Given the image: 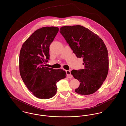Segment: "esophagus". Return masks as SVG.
Returning <instances> with one entry per match:
<instances>
[{
	"mask_svg": "<svg viewBox=\"0 0 126 126\" xmlns=\"http://www.w3.org/2000/svg\"><path fill=\"white\" fill-rule=\"evenodd\" d=\"M66 77L68 78H72V75L71 74L70 71L69 70H66Z\"/></svg>",
	"mask_w": 126,
	"mask_h": 126,
	"instance_id": "34e87169",
	"label": "esophagus"
}]
</instances>
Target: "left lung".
<instances>
[{"instance_id":"8db88e82","label":"left lung","mask_w":126,"mask_h":126,"mask_svg":"<svg viewBox=\"0 0 126 126\" xmlns=\"http://www.w3.org/2000/svg\"><path fill=\"white\" fill-rule=\"evenodd\" d=\"M61 34L78 58H82L84 68L72 70L71 74L80 85L75 92L81 95L96 92L107 78L109 57L106 45L96 34L83 26H64Z\"/></svg>"}]
</instances>
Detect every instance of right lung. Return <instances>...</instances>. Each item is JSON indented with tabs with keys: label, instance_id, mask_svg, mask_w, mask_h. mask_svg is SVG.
<instances>
[{
	"label": "right lung",
	"instance_id": "add662e5",
	"mask_svg": "<svg viewBox=\"0 0 126 126\" xmlns=\"http://www.w3.org/2000/svg\"><path fill=\"white\" fill-rule=\"evenodd\" d=\"M59 29L44 27L35 31L24 42L19 54V71L24 84L38 98L47 99L57 93L56 83L66 78L63 69L44 66L49 60V46Z\"/></svg>",
	"mask_w": 126,
	"mask_h": 126
}]
</instances>
